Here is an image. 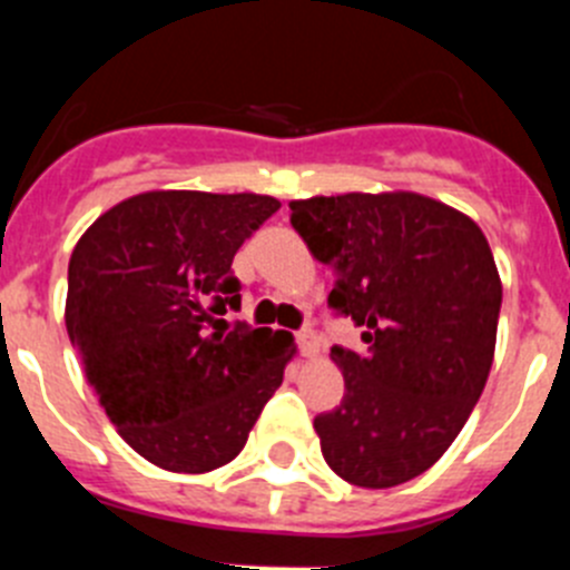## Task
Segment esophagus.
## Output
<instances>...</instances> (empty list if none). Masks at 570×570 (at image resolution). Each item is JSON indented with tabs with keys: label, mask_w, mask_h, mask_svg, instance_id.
Returning <instances> with one entry per match:
<instances>
[{
	"label": "esophagus",
	"mask_w": 570,
	"mask_h": 570,
	"mask_svg": "<svg viewBox=\"0 0 570 570\" xmlns=\"http://www.w3.org/2000/svg\"><path fill=\"white\" fill-rule=\"evenodd\" d=\"M296 345H299V351L305 356L320 354V336H316L311 328H302L299 334H296Z\"/></svg>",
	"instance_id": "esophagus-1"
}]
</instances>
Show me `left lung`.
Segmentation results:
<instances>
[{
	"mask_svg": "<svg viewBox=\"0 0 570 570\" xmlns=\"http://www.w3.org/2000/svg\"><path fill=\"white\" fill-rule=\"evenodd\" d=\"M291 225L336 271L328 305L365 351L331 347L342 405L314 420L322 456L360 488L414 480L445 454L491 374L502 282L471 216L414 190L311 196Z\"/></svg>",
	"mask_w": 570,
	"mask_h": 570,
	"instance_id": "obj_1",
	"label": "left lung"
}]
</instances>
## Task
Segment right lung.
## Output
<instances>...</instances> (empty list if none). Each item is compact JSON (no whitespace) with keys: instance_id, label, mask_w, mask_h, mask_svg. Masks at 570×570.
Here are the masks:
<instances>
[{"instance_id":"add662e5","label":"right lung","mask_w":570,"mask_h":570,"mask_svg":"<svg viewBox=\"0 0 570 570\" xmlns=\"http://www.w3.org/2000/svg\"><path fill=\"white\" fill-rule=\"evenodd\" d=\"M279 199L148 190L105 210L68 265L65 325L119 436L174 473L223 468L248 442L296 345L223 320L234 254Z\"/></svg>"}]
</instances>
